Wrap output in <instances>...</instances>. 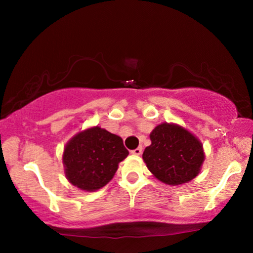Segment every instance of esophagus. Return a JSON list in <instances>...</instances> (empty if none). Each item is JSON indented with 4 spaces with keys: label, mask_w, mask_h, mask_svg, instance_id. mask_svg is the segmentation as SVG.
<instances>
[{
    "label": "esophagus",
    "mask_w": 253,
    "mask_h": 253,
    "mask_svg": "<svg viewBox=\"0 0 253 253\" xmlns=\"http://www.w3.org/2000/svg\"><path fill=\"white\" fill-rule=\"evenodd\" d=\"M141 152H143V148H141V147H137L136 150L131 151V154H133V155H140Z\"/></svg>",
    "instance_id": "1"
}]
</instances>
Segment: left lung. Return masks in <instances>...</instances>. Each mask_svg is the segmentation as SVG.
Instances as JSON below:
<instances>
[{
	"instance_id": "1",
	"label": "left lung",
	"mask_w": 253,
	"mask_h": 253,
	"mask_svg": "<svg viewBox=\"0 0 253 253\" xmlns=\"http://www.w3.org/2000/svg\"><path fill=\"white\" fill-rule=\"evenodd\" d=\"M143 159L148 170L168 185L188 183L199 174L205 159L198 138L177 124L161 123L150 134Z\"/></svg>"
}]
</instances>
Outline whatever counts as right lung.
<instances>
[{"instance_id": "1", "label": "right lung", "mask_w": 253, "mask_h": 253, "mask_svg": "<svg viewBox=\"0 0 253 253\" xmlns=\"http://www.w3.org/2000/svg\"><path fill=\"white\" fill-rule=\"evenodd\" d=\"M122 138L100 126L86 129L65 145L63 165L72 185L95 191L114 177L119 164L127 157Z\"/></svg>"}]
</instances>
